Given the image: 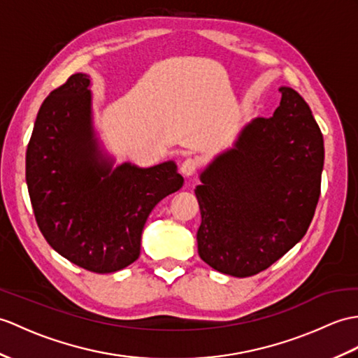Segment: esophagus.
I'll return each mask as SVG.
<instances>
[{"mask_svg": "<svg viewBox=\"0 0 358 358\" xmlns=\"http://www.w3.org/2000/svg\"><path fill=\"white\" fill-rule=\"evenodd\" d=\"M198 168H199V160L195 159V157H187V159L181 163L180 171L185 177H190L194 176Z\"/></svg>", "mask_w": 358, "mask_h": 358, "instance_id": "1", "label": "esophagus"}]
</instances>
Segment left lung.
Masks as SVG:
<instances>
[{
	"label": "left lung",
	"mask_w": 358,
	"mask_h": 358,
	"mask_svg": "<svg viewBox=\"0 0 358 358\" xmlns=\"http://www.w3.org/2000/svg\"><path fill=\"white\" fill-rule=\"evenodd\" d=\"M273 117H257L201 173L199 257L236 278L267 270L308 230L320 196L325 149L308 103L279 88Z\"/></svg>",
	"instance_id": "1"
}]
</instances>
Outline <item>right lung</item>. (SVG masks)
<instances>
[{"instance_id":"add662e5","label":"right lung","mask_w":358,"mask_h":358,"mask_svg":"<svg viewBox=\"0 0 358 358\" xmlns=\"http://www.w3.org/2000/svg\"><path fill=\"white\" fill-rule=\"evenodd\" d=\"M90 78L76 73L41 105L26 154V180L41 234L65 259L113 273L140 255L141 230L155 204L177 192L173 162L111 169L91 128Z\"/></svg>"}]
</instances>
